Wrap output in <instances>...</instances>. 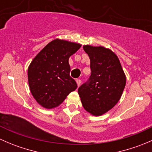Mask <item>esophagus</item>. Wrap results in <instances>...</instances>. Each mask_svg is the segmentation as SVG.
I'll list each match as a JSON object with an SVG mask.
<instances>
[{"label":"esophagus","instance_id":"obj_1","mask_svg":"<svg viewBox=\"0 0 152 152\" xmlns=\"http://www.w3.org/2000/svg\"><path fill=\"white\" fill-rule=\"evenodd\" d=\"M76 83H77L78 87H79L81 85V83H82V81H81L80 79H76Z\"/></svg>","mask_w":152,"mask_h":152}]
</instances>
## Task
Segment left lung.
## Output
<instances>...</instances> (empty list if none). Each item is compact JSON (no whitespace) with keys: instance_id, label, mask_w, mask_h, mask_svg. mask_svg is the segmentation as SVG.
Segmentation results:
<instances>
[{"instance_id":"obj_1","label":"left lung","mask_w":152,"mask_h":152,"mask_svg":"<svg viewBox=\"0 0 152 152\" xmlns=\"http://www.w3.org/2000/svg\"><path fill=\"white\" fill-rule=\"evenodd\" d=\"M90 59L91 75L78 89L82 106L96 116L111 110L121 97L126 76L118 58L104 47L84 45Z\"/></svg>"}]
</instances>
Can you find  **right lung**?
<instances>
[{"label": "right lung", "instance_id": "1", "mask_svg": "<svg viewBox=\"0 0 152 152\" xmlns=\"http://www.w3.org/2000/svg\"><path fill=\"white\" fill-rule=\"evenodd\" d=\"M80 44L56 39L41 50L28 68L29 88L42 107H58L67 96L77 88L70 76L68 59L80 48Z\"/></svg>", "mask_w": 152, "mask_h": 152}]
</instances>
